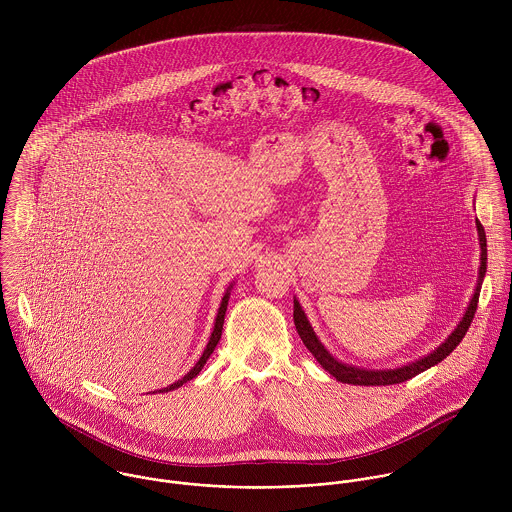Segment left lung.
Masks as SVG:
<instances>
[{"instance_id":"1","label":"left lung","mask_w":512,"mask_h":512,"mask_svg":"<svg viewBox=\"0 0 512 512\" xmlns=\"http://www.w3.org/2000/svg\"><path fill=\"white\" fill-rule=\"evenodd\" d=\"M477 230H479V244H481V268H479V282H477V290L473 293V299L463 315V319L459 321L457 329L447 337L445 343H441L438 349L412 363V365L400 366V368H390V370H365V368H355V366L343 365L339 363L337 359H333L329 355V351L319 343V339L315 337L301 305L297 303V299H293V323H295V329L303 341V345L307 347V351L317 359V363L323 366L329 374H333L339 382H345V384H355V386H386V384H400L424 370H428L430 366L438 365L441 363L459 343L461 339L465 337L467 329L471 327V321L475 317V311H477V303H479V292H481V284H483V278H485V272H487V236H485V228L483 224L477 220Z\"/></svg>"}]
</instances>
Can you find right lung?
Here are the masks:
<instances>
[{"instance_id":"obj_1","label":"right lung","mask_w":512,"mask_h":512,"mask_svg":"<svg viewBox=\"0 0 512 512\" xmlns=\"http://www.w3.org/2000/svg\"><path fill=\"white\" fill-rule=\"evenodd\" d=\"M230 290V288H228ZM224 293V297H222V303H220L219 313H217V321H215V329H213V335H211V341H209V345H207V349H205V353H203V357L199 359V363L193 366L181 380H177V382H173L171 386H167V388H161L159 392H169V390H175V388H179V386H183L187 380H191V378H195L199 372H201V368L205 366V363L209 361V357L213 355V351H215V347L219 345L220 335H222V323H224V313H226V305H228V297H230V293Z\"/></svg>"}]
</instances>
